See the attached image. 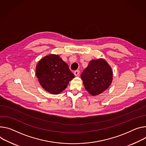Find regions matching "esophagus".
I'll use <instances>...</instances> for the list:
<instances>
[{
	"label": "esophagus",
	"instance_id": "esophagus-1",
	"mask_svg": "<svg viewBox=\"0 0 146 146\" xmlns=\"http://www.w3.org/2000/svg\"><path fill=\"white\" fill-rule=\"evenodd\" d=\"M79 73H80V71H79L78 70H76V71L74 72V74L76 76H77L79 74Z\"/></svg>",
	"mask_w": 146,
	"mask_h": 146
}]
</instances>
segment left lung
Segmentation results:
<instances>
[{
  "label": "left lung",
  "instance_id": "left-lung-1",
  "mask_svg": "<svg viewBox=\"0 0 146 146\" xmlns=\"http://www.w3.org/2000/svg\"><path fill=\"white\" fill-rule=\"evenodd\" d=\"M111 66L103 59L91 60L81 74L86 90L93 96H97L107 90L112 81Z\"/></svg>",
  "mask_w": 146,
  "mask_h": 146
}]
</instances>
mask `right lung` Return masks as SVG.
<instances>
[{
	"mask_svg": "<svg viewBox=\"0 0 146 146\" xmlns=\"http://www.w3.org/2000/svg\"><path fill=\"white\" fill-rule=\"evenodd\" d=\"M36 75L41 86L49 93L58 94L74 78L66 64L58 55L44 57L36 66Z\"/></svg>",
	"mask_w": 146,
	"mask_h": 146,
	"instance_id": "obj_1",
	"label": "right lung"
}]
</instances>
